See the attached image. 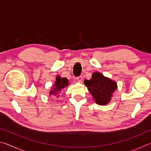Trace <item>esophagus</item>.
Returning a JSON list of instances; mask_svg holds the SVG:
<instances>
[{"instance_id":"obj_1","label":"esophagus","mask_w":151,"mask_h":151,"mask_svg":"<svg viewBox=\"0 0 151 151\" xmlns=\"http://www.w3.org/2000/svg\"><path fill=\"white\" fill-rule=\"evenodd\" d=\"M76 80L77 81L78 83H81V82L83 81V77H82L81 76H78V77H76Z\"/></svg>"}]
</instances>
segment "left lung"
I'll use <instances>...</instances> for the list:
<instances>
[{"instance_id":"1","label":"left lung","mask_w":151,"mask_h":151,"mask_svg":"<svg viewBox=\"0 0 151 151\" xmlns=\"http://www.w3.org/2000/svg\"><path fill=\"white\" fill-rule=\"evenodd\" d=\"M93 100L99 105H106L111 101L112 94L117 88V84L114 81L104 76L103 74L94 72L90 80L84 81Z\"/></svg>"}]
</instances>
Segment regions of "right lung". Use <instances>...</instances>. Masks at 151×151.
I'll return each mask as SVG.
<instances>
[{"label": "right lung", "instance_id": "add662e5", "mask_svg": "<svg viewBox=\"0 0 151 151\" xmlns=\"http://www.w3.org/2000/svg\"><path fill=\"white\" fill-rule=\"evenodd\" d=\"M68 85H69V83H68V80L67 78L65 77L62 78L58 75L57 76L54 85H52V87L49 92V95L57 96L58 98L59 96L60 92Z\"/></svg>", "mask_w": 151, "mask_h": 151}]
</instances>
